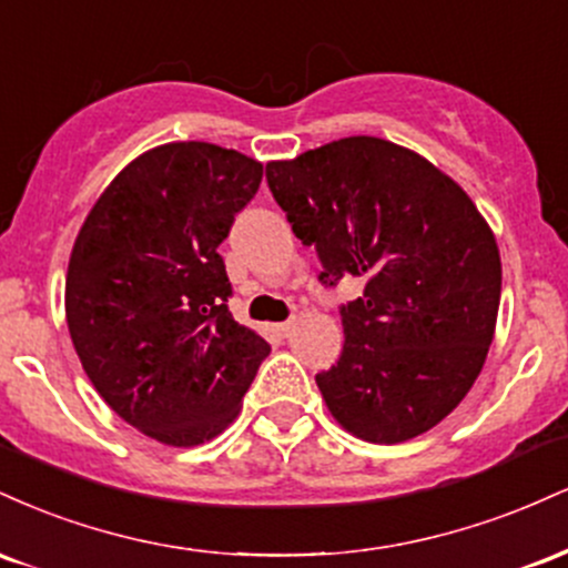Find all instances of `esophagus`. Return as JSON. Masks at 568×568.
I'll use <instances>...</instances> for the list:
<instances>
[{"label":"esophagus","instance_id":"obj_1","mask_svg":"<svg viewBox=\"0 0 568 568\" xmlns=\"http://www.w3.org/2000/svg\"><path fill=\"white\" fill-rule=\"evenodd\" d=\"M293 328H296V321H285V323H277V325H275V334H277L280 338H288Z\"/></svg>","mask_w":568,"mask_h":568}]
</instances>
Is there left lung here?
I'll use <instances>...</instances> for the list:
<instances>
[{"label": "left lung", "instance_id": "left-lung-1", "mask_svg": "<svg viewBox=\"0 0 568 568\" xmlns=\"http://www.w3.org/2000/svg\"><path fill=\"white\" fill-rule=\"evenodd\" d=\"M291 230L315 245L328 285L366 283L342 306L344 349L315 376L355 438L393 446L433 429L484 368L501 258L470 194L376 135H349L266 165Z\"/></svg>", "mask_w": 568, "mask_h": 568}]
</instances>
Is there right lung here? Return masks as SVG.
I'll return each mask as SVG.
<instances>
[{
  "label": "right lung",
  "mask_w": 568,
  "mask_h": 568,
  "mask_svg": "<svg viewBox=\"0 0 568 568\" xmlns=\"http://www.w3.org/2000/svg\"><path fill=\"white\" fill-rule=\"evenodd\" d=\"M262 175V162L234 149L162 143L114 175L71 247L67 323L84 374L162 446L224 433L270 355L226 310L219 256Z\"/></svg>",
  "instance_id": "right-lung-1"
}]
</instances>
